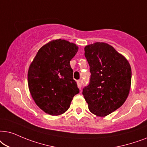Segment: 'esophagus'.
<instances>
[{
	"label": "esophagus",
	"mask_w": 147,
	"mask_h": 147,
	"mask_svg": "<svg viewBox=\"0 0 147 147\" xmlns=\"http://www.w3.org/2000/svg\"><path fill=\"white\" fill-rule=\"evenodd\" d=\"M77 86H78V87L79 88V89H81V88L82 82H81V81H80V80H79V81H77Z\"/></svg>",
	"instance_id": "1"
}]
</instances>
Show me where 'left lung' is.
Listing matches in <instances>:
<instances>
[{
	"instance_id": "obj_1",
	"label": "left lung",
	"mask_w": 147,
	"mask_h": 147,
	"mask_svg": "<svg viewBox=\"0 0 147 147\" xmlns=\"http://www.w3.org/2000/svg\"><path fill=\"white\" fill-rule=\"evenodd\" d=\"M91 79L83 95L89 111L105 117L124 104L131 87L132 70L128 60L111 45L95 42L85 47Z\"/></svg>"
}]
</instances>
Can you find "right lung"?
I'll return each instance as SVG.
<instances>
[{
  "mask_svg": "<svg viewBox=\"0 0 147 147\" xmlns=\"http://www.w3.org/2000/svg\"><path fill=\"white\" fill-rule=\"evenodd\" d=\"M78 50L75 44L65 40H52L41 47L29 65L27 82L31 97L51 116L67 111L79 93L70 65Z\"/></svg>",
  "mask_w": 147,
  "mask_h": 147,
  "instance_id": "obj_1",
  "label": "right lung"
}]
</instances>
